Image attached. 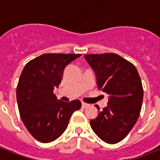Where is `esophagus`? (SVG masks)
Listing matches in <instances>:
<instances>
[{
  "instance_id": "esophagus-1",
  "label": "esophagus",
  "mask_w": 160,
  "mask_h": 160,
  "mask_svg": "<svg viewBox=\"0 0 160 160\" xmlns=\"http://www.w3.org/2000/svg\"><path fill=\"white\" fill-rule=\"evenodd\" d=\"M88 106H90V105H89V104H86V103H85V102H82L83 108H87Z\"/></svg>"
}]
</instances>
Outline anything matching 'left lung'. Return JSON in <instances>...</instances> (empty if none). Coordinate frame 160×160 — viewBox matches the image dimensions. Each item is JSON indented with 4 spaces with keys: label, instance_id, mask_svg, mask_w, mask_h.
<instances>
[{
    "label": "left lung",
    "instance_id": "left-lung-1",
    "mask_svg": "<svg viewBox=\"0 0 160 160\" xmlns=\"http://www.w3.org/2000/svg\"><path fill=\"white\" fill-rule=\"evenodd\" d=\"M85 57L96 75L98 89L109 95L108 105L90 120V126L105 143H119L139 119L144 97L140 76L131 62L117 54H88Z\"/></svg>",
    "mask_w": 160,
    "mask_h": 160
}]
</instances>
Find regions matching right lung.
I'll list each match as a JSON object with an SVG mask.
<instances>
[{
  "label": "right lung",
  "mask_w": 160,
  "mask_h": 160,
  "mask_svg": "<svg viewBox=\"0 0 160 160\" xmlns=\"http://www.w3.org/2000/svg\"><path fill=\"white\" fill-rule=\"evenodd\" d=\"M80 54L41 55L24 67L16 87L21 119L29 133L41 143L58 139L68 126L81 102L58 100L54 94L62 80L65 68Z\"/></svg>",
  "instance_id": "add662e5"
}]
</instances>
